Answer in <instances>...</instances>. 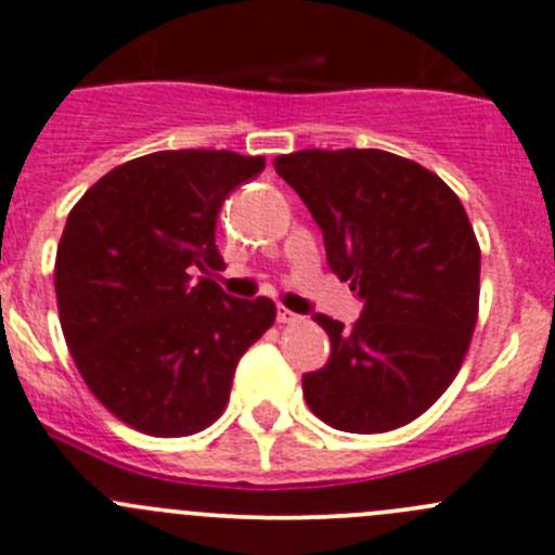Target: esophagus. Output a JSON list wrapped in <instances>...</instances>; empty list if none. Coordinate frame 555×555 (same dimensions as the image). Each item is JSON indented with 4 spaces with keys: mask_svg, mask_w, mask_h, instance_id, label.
<instances>
[{
    "mask_svg": "<svg viewBox=\"0 0 555 555\" xmlns=\"http://www.w3.org/2000/svg\"><path fill=\"white\" fill-rule=\"evenodd\" d=\"M276 318H279V323H282V325H293V323H301V314H295V312H289V309H287V307H279Z\"/></svg>",
    "mask_w": 555,
    "mask_h": 555,
    "instance_id": "1",
    "label": "esophagus"
}]
</instances>
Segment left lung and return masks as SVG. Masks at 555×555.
Wrapping results in <instances>:
<instances>
[{
	"label": "left lung",
	"instance_id": "left-lung-1",
	"mask_svg": "<svg viewBox=\"0 0 555 555\" xmlns=\"http://www.w3.org/2000/svg\"><path fill=\"white\" fill-rule=\"evenodd\" d=\"M273 169L323 230L328 266L364 298L350 328L304 375L314 416L345 433H388L452 386L479 318L481 251L463 202L422 164L386 150H298Z\"/></svg>",
	"mask_w": 555,
	"mask_h": 555
}]
</instances>
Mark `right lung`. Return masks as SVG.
Returning <instances> with one entry per match:
<instances>
[{"instance_id":"obj_1","label":"right lung","mask_w":555,"mask_h":555,"mask_svg":"<svg viewBox=\"0 0 555 555\" xmlns=\"http://www.w3.org/2000/svg\"><path fill=\"white\" fill-rule=\"evenodd\" d=\"M262 155L160 150L114 167L74 205L54 262L62 334L106 411L155 438L210 427L241 356L276 320L241 301L221 271L216 219Z\"/></svg>"}]
</instances>
